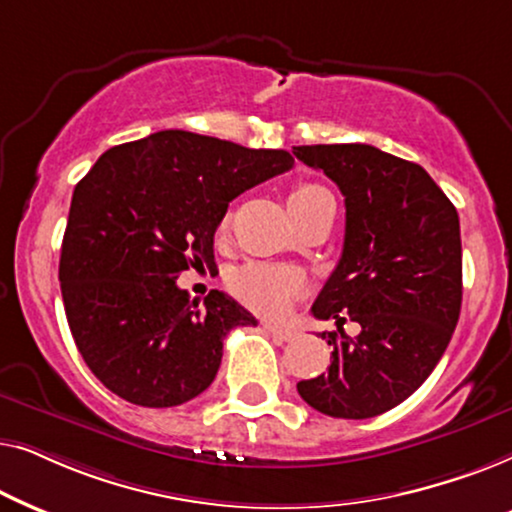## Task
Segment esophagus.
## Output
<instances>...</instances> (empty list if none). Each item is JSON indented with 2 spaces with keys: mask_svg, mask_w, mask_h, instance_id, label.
Returning a JSON list of instances; mask_svg holds the SVG:
<instances>
[{
  "mask_svg": "<svg viewBox=\"0 0 512 512\" xmlns=\"http://www.w3.org/2000/svg\"><path fill=\"white\" fill-rule=\"evenodd\" d=\"M265 331H268L272 338L277 340H293L296 338V331H293L291 326H282V324H270V321H265L263 324Z\"/></svg>",
  "mask_w": 512,
  "mask_h": 512,
  "instance_id": "esophagus-1",
  "label": "esophagus"
}]
</instances>
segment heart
<instances>
[{"label": "heart", "instance_id": "obj_1", "mask_svg": "<svg viewBox=\"0 0 512 512\" xmlns=\"http://www.w3.org/2000/svg\"><path fill=\"white\" fill-rule=\"evenodd\" d=\"M321 195H328L324 186L319 184H296L289 193V209L300 212V209L310 207L314 200H319ZM230 226V216L226 214L221 219L219 230L226 233ZM230 291L235 298H240L244 305L251 310L263 312V314H277L282 312L286 303L293 296H298L305 289V277L300 275L296 268L289 265H272V263H249L233 272V277L228 279Z\"/></svg>", "mask_w": 512, "mask_h": 512}]
</instances>
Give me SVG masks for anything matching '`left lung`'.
<instances>
[{
	"label": "left lung",
	"instance_id": "8db88e82",
	"mask_svg": "<svg viewBox=\"0 0 512 512\" xmlns=\"http://www.w3.org/2000/svg\"><path fill=\"white\" fill-rule=\"evenodd\" d=\"M345 195L342 256L314 300L317 319H352L356 338L321 333L328 373L298 382L307 405L340 419L382 415L422 387L461 312L459 214L424 167L370 144L293 146Z\"/></svg>",
	"mask_w": 512,
	"mask_h": 512
}]
</instances>
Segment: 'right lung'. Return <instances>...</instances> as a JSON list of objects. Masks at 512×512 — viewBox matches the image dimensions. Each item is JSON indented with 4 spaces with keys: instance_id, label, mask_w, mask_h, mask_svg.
<instances>
[{
    "instance_id": "add662e5",
    "label": "right lung",
    "mask_w": 512,
    "mask_h": 512,
    "mask_svg": "<svg viewBox=\"0 0 512 512\" xmlns=\"http://www.w3.org/2000/svg\"><path fill=\"white\" fill-rule=\"evenodd\" d=\"M293 167L282 149H247L160 130L102 153L74 188L60 251V289L76 347L109 391L144 408L200 396L223 338L256 319L226 293L205 307L179 289L214 263L228 202Z\"/></svg>"
}]
</instances>
